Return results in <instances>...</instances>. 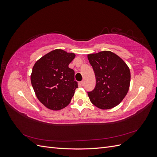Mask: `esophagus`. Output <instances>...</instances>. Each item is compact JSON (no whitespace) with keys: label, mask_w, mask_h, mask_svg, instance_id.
Instances as JSON below:
<instances>
[{"label":"esophagus","mask_w":157,"mask_h":157,"mask_svg":"<svg viewBox=\"0 0 157 157\" xmlns=\"http://www.w3.org/2000/svg\"><path fill=\"white\" fill-rule=\"evenodd\" d=\"M80 84H81L82 86H84V80H82V81L80 82Z\"/></svg>","instance_id":"esophagus-1"}]
</instances>
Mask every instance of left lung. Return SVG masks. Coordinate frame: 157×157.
<instances>
[{"mask_svg":"<svg viewBox=\"0 0 157 157\" xmlns=\"http://www.w3.org/2000/svg\"><path fill=\"white\" fill-rule=\"evenodd\" d=\"M96 76V86L88 92L95 106L109 109L118 105L129 90L130 71L120 57L110 51L88 56Z\"/></svg>","mask_w":157,"mask_h":157,"instance_id":"obj_1","label":"left lung"}]
</instances>
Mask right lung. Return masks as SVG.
Returning <instances> with one entry per match:
<instances>
[{
	"label": "right lung",
	"mask_w": 157,
	"mask_h": 157,
	"mask_svg": "<svg viewBox=\"0 0 157 157\" xmlns=\"http://www.w3.org/2000/svg\"><path fill=\"white\" fill-rule=\"evenodd\" d=\"M73 53L54 50L42 57L34 65L31 75L32 86L39 100L52 110L67 106L74 96L78 82L69 64Z\"/></svg>",
	"instance_id": "add662e5"
}]
</instances>
